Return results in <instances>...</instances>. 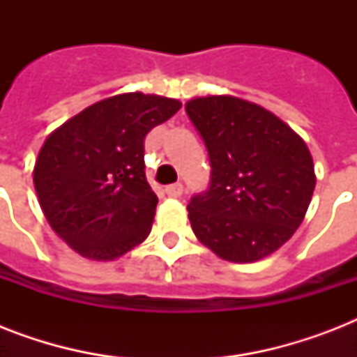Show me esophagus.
I'll use <instances>...</instances> for the list:
<instances>
[{"label":"esophagus","instance_id":"1","mask_svg":"<svg viewBox=\"0 0 357 357\" xmlns=\"http://www.w3.org/2000/svg\"><path fill=\"white\" fill-rule=\"evenodd\" d=\"M165 192H167L170 198H179V196L183 195V185H181V183L168 185L167 189H165Z\"/></svg>","mask_w":357,"mask_h":357}]
</instances>
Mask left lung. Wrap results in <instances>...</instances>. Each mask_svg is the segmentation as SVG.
<instances>
[{
    "label": "left lung",
    "mask_w": 357,
    "mask_h": 357,
    "mask_svg": "<svg viewBox=\"0 0 357 357\" xmlns=\"http://www.w3.org/2000/svg\"><path fill=\"white\" fill-rule=\"evenodd\" d=\"M185 111L211 162L209 187L187 206L192 231L231 263L271 255L310 207L317 179L307 146L276 114L241 98H195Z\"/></svg>",
    "instance_id": "obj_1"
}]
</instances>
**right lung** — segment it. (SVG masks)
Here are the masks:
<instances>
[{
  "label": "right lung",
  "instance_id": "obj_1",
  "mask_svg": "<svg viewBox=\"0 0 357 357\" xmlns=\"http://www.w3.org/2000/svg\"><path fill=\"white\" fill-rule=\"evenodd\" d=\"M179 107L172 98L119 94L44 140L33 181L47 222L70 248L111 261L150 235L157 196L146 181L144 137Z\"/></svg>",
  "mask_w": 357,
  "mask_h": 357
}]
</instances>
